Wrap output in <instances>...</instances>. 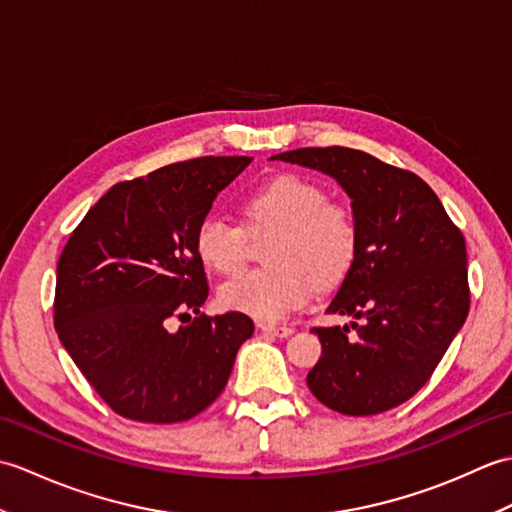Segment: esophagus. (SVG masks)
<instances>
[{
  "label": "esophagus",
  "instance_id": "34e87169",
  "mask_svg": "<svg viewBox=\"0 0 512 512\" xmlns=\"http://www.w3.org/2000/svg\"><path fill=\"white\" fill-rule=\"evenodd\" d=\"M259 330L270 336H277V339H286V336L292 334V328L288 325H273V323H259Z\"/></svg>",
  "mask_w": 512,
  "mask_h": 512
}]
</instances>
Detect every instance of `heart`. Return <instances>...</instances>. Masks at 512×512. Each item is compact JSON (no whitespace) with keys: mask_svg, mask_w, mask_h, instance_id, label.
Here are the masks:
<instances>
[{"mask_svg":"<svg viewBox=\"0 0 512 512\" xmlns=\"http://www.w3.org/2000/svg\"><path fill=\"white\" fill-rule=\"evenodd\" d=\"M257 224L281 226L268 250L273 266L246 270L220 288L222 306L262 321H279L312 299L314 286L332 288L350 273L358 231L350 211L328 202L317 182L279 176L246 202ZM204 266L233 275L246 262V228L224 213L204 217L195 233Z\"/></svg>","mask_w":512,"mask_h":512,"instance_id":"obj_1","label":"heart"}]
</instances>
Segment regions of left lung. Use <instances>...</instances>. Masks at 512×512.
<instances>
[{
	"mask_svg": "<svg viewBox=\"0 0 512 512\" xmlns=\"http://www.w3.org/2000/svg\"><path fill=\"white\" fill-rule=\"evenodd\" d=\"M273 158L336 180L358 231L354 264L325 310L354 321L312 330L321 358L310 391L345 416L398 407L427 383L469 314L462 233L427 182L365 151L306 147Z\"/></svg>",
	"mask_w": 512,
	"mask_h": 512,
	"instance_id": "8db88e82",
	"label": "left lung"
}]
</instances>
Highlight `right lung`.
Returning a JSON list of instances; mask_svg holds the SVG:
<instances>
[{
	"mask_svg": "<svg viewBox=\"0 0 512 512\" xmlns=\"http://www.w3.org/2000/svg\"><path fill=\"white\" fill-rule=\"evenodd\" d=\"M253 158L206 156L118 182L74 228L57 264L54 328L123 418L171 424L222 394L255 325L200 314L209 297L195 233ZM199 314L193 322L190 312ZM171 318L192 323L173 333Z\"/></svg>",
	"mask_w": 512,
	"mask_h": 512,
	"instance_id": "1",
	"label": "right lung"
}]
</instances>
